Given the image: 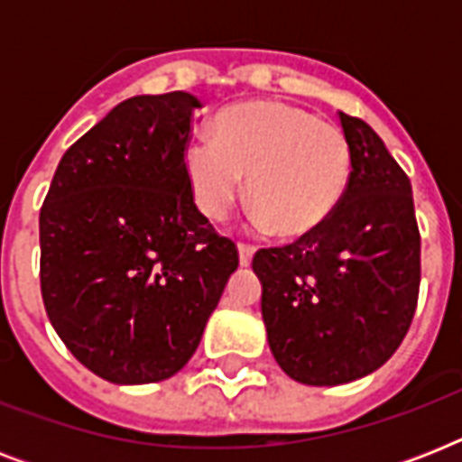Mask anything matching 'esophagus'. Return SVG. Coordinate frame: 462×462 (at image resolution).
Instances as JSON below:
<instances>
[{
    "mask_svg": "<svg viewBox=\"0 0 462 462\" xmlns=\"http://www.w3.org/2000/svg\"><path fill=\"white\" fill-rule=\"evenodd\" d=\"M237 252H239V263H242V266H249V263H252V259H254V246L239 245Z\"/></svg>",
    "mask_w": 462,
    "mask_h": 462,
    "instance_id": "34e87169",
    "label": "esophagus"
}]
</instances>
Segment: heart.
Returning <instances> with one entry per match:
<instances>
[{
    "label": "heart",
    "instance_id": "1",
    "mask_svg": "<svg viewBox=\"0 0 462 462\" xmlns=\"http://www.w3.org/2000/svg\"><path fill=\"white\" fill-rule=\"evenodd\" d=\"M184 172L203 216L220 223L245 191L256 223L297 239L328 223L343 201L352 153L343 129L278 100L232 105L213 119V139L184 148Z\"/></svg>",
    "mask_w": 462,
    "mask_h": 462
}]
</instances>
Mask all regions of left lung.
<instances>
[{
    "mask_svg": "<svg viewBox=\"0 0 462 462\" xmlns=\"http://www.w3.org/2000/svg\"><path fill=\"white\" fill-rule=\"evenodd\" d=\"M352 153L330 220L261 249V316L275 362L307 386H340L386 365L415 316L420 230L408 174L372 126L340 112Z\"/></svg>",
    "mask_w": 462,
    "mask_h": 462,
    "instance_id": "8db88e82",
    "label": "left lung"
}]
</instances>
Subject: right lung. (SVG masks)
<instances>
[{
  "instance_id": "1",
  "label": "right lung",
  "mask_w": 462,
  "mask_h": 462,
  "mask_svg": "<svg viewBox=\"0 0 462 462\" xmlns=\"http://www.w3.org/2000/svg\"><path fill=\"white\" fill-rule=\"evenodd\" d=\"M199 107L184 90L119 103L61 155L40 210L50 323L83 366L119 386L180 372L239 266L184 172Z\"/></svg>"
}]
</instances>
